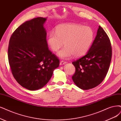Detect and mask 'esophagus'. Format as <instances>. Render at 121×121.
<instances>
[{
    "label": "esophagus",
    "mask_w": 121,
    "mask_h": 121,
    "mask_svg": "<svg viewBox=\"0 0 121 121\" xmlns=\"http://www.w3.org/2000/svg\"><path fill=\"white\" fill-rule=\"evenodd\" d=\"M66 63H67V62H65V61H61L60 62V65H64V64H65Z\"/></svg>",
    "instance_id": "obj_1"
}]
</instances>
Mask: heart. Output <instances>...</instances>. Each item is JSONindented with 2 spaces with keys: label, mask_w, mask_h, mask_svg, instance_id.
<instances>
[{
  "label": "heart",
  "mask_w": 121,
  "mask_h": 121,
  "mask_svg": "<svg viewBox=\"0 0 121 121\" xmlns=\"http://www.w3.org/2000/svg\"><path fill=\"white\" fill-rule=\"evenodd\" d=\"M94 39V32L89 26L76 23H69L58 26L55 32L51 31L48 35L47 42L52 50L57 52L63 46L58 55L67 59L72 55L81 57L91 47Z\"/></svg>",
  "instance_id": "heart-1"
}]
</instances>
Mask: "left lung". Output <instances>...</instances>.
I'll return each mask as SVG.
<instances>
[{"label": "left lung", "instance_id": "obj_1", "mask_svg": "<svg viewBox=\"0 0 121 121\" xmlns=\"http://www.w3.org/2000/svg\"><path fill=\"white\" fill-rule=\"evenodd\" d=\"M112 55L110 39L99 26L88 52L72 62L76 69L72 77L74 83L83 90H89L99 85L108 73Z\"/></svg>", "mask_w": 121, "mask_h": 121}]
</instances>
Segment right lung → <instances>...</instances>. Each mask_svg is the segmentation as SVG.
Wrapping results in <instances>:
<instances>
[{
  "instance_id": "add662e5",
  "label": "right lung",
  "mask_w": 121,
  "mask_h": 121,
  "mask_svg": "<svg viewBox=\"0 0 121 121\" xmlns=\"http://www.w3.org/2000/svg\"><path fill=\"white\" fill-rule=\"evenodd\" d=\"M46 20L39 17L25 22L14 31L9 42L11 73L16 81L29 90L43 87L59 66V59L48 47L43 27Z\"/></svg>"
}]
</instances>
